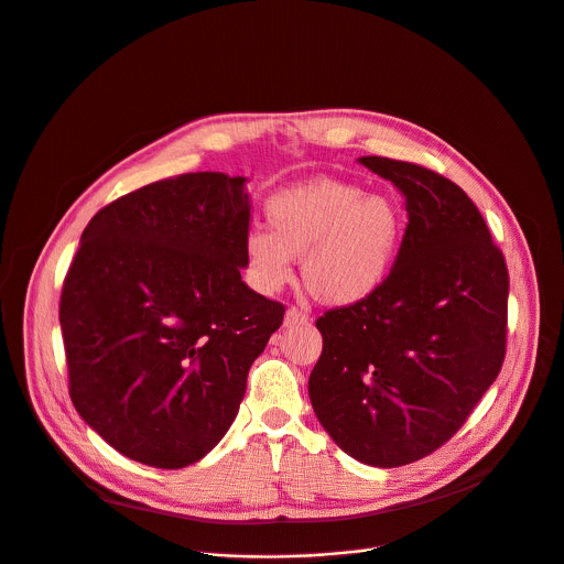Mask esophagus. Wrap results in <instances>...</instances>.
<instances>
[{"instance_id":"obj_1","label":"esophagus","mask_w":564,"mask_h":564,"mask_svg":"<svg viewBox=\"0 0 564 564\" xmlns=\"http://www.w3.org/2000/svg\"><path fill=\"white\" fill-rule=\"evenodd\" d=\"M308 322V313L297 308V306H291L286 308V315H284V324L286 326H293V324H306Z\"/></svg>"}]
</instances>
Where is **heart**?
<instances>
[{
  "mask_svg": "<svg viewBox=\"0 0 564 564\" xmlns=\"http://www.w3.org/2000/svg\"><path fill=\"white\" fill-rule=\"evenodd\" d=\"M267 231L251 229L245 258L253 284L280 291L302 258L306 291L326 304L369 297L389 275L404 219L393 197L360 186L315 177L275 193L267 206Z\"/></svg>",
  "mask_w": 564,
  "mask_h": 564,
  "instance_id": "obj_1",
  "label": "heart"
}]
</instances>
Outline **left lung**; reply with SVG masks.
I'll return each mask as SVG.
<instances>
[{"instance_id": "left-lung-1", "label": "left lung", "mask_w": 564, "mask_h": 564, "mask_svg": "<svg viewBox=\"0 0 564 564\" xmlns=\"http://www.w3.org/2000/svg\"><path fill=\"white\" fill-rule=\"evenodd\" d=\"M358 162L404 195L409 224L384 282L315 322L308 398L345 454L391 469L433 454L498 378L509 273L458 184L411 162Z\"/></svg>"}]
</instances>
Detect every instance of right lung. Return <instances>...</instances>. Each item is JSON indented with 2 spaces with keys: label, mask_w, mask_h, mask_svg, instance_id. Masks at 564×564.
I'll list each match as a JSON object with an SVG mask.
<instances>
[{
  "label": "right lung",
  "mask_w": 564,
  "mask_h": 564,
  "mask_svg": "<svg viewBox=\"0 0 564 564\" xmlns=\"http://www.w3.org/2000/svg\"><path fill=\"white\" fill-rule=\"evenodd\" d=\"M247 177L186 173L104 206L66 273L59 324L82 420L122 456L182 469L234 424L284 317L242 282Z\"/></svg>",
  "instance_id": "1"
}]
</instances>
